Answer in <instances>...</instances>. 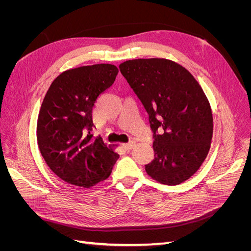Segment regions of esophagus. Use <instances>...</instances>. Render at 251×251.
<instances>
[{"label": "esophagus", "mask_w": 251, "mask_h": 251, "mask_svg": "<svg viewBox=\"0 0 251 251\" xmlns=\"http://www.w3.org/2000/svg\"><path fill=\"white\" fill-rule=\"evenodd\" d=\"M135 146V143L134 142H128V143H126V144H124V149L125 150H126V151H130V150H132L133 149V147Z\"/></svg>", "instance_id": "esophagus-1"}]
</instances>
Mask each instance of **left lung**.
<instances>
[{
  "instance_id": "obj_1",
  "label": "left lung",
  "mask_w": 251,
  "mask_h": 251,
  "mask_svg": "<svg viewBox=\"0 0 251 251\" xmlns=\"http://www.w3.org/2000/svg\"><path fill=\"white\" fill-rule=\"evenodd\" d=\"M146 109L155 158L149 176L177 185L199 170L209 151L212 114L202 88L185 68L164 58L126 60L119 66Z\"/></svg>"
}]
</instances>
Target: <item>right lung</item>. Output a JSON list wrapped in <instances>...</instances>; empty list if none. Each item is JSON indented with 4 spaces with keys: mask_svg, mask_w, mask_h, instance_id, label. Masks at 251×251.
<instances>
[{
    "mask_svg": "<svg viewBox=\"0 0 251 251\" xmlns=\"http://www.w3.org/2000/svg\"><path fill=\"white\" fill-rule=\"evenodd\" d=\"M116 66L100 64L67 70L53 80L37 118V144L58 178L89 188L107 179L119 155L93 137L92 108L115 81Z\"/></svg>",
    "mask_w": 251,
    "mask_h": 251,
    "instance_id": "obj_1",
    "label": "right lung"
}]
</instances>
